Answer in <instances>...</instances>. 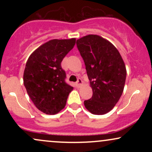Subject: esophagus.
I'll list each match as a JSON object with an SVG mask.
<instances>
[{"label":"esophagus","mask_w":152,"mask_h":152,"mask_svg":"<svg viewBox=\"0 0 152 152\" xmlns=\"http://www.w3.org/2000/svg\"><path fill=\"white\" fill-rule=\"evenodd\" d=\"M82 80L81 79V78H78V81L77 82H76V86H77L78 87H80L82 85Z\"/></svg>","instance_id":"obj_1"}]
</instances>
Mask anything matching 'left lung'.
Wrapping results in <instances>:
<instances>
[{
	"mask_svg": "<svg viewBox=\"0 0 152 152\" xmlns=\"http://www.w3.org/2000/svg\"><path fill=\"white\" fill-rule=\"evenodd\" d=\"M76 45L93 91L91 98L84 101L85 107L93 114H105L123 93L126 77L124 62L116 47L98 35L83 36Z\"/></svg>",
	"mask_w": 152,
	"mask_h": 152,
	"instance_id": "8db88e82",
	"label": "left lung"
}]
</instances>
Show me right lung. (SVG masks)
<instances>
[{
	"label": "right lung",
	"instance_id": "right-lung-1",
	"mask_svg": "<svg viewBox=\"0 0 152 152\" xmlns=\"http://www.w3.org/2000/svg\"><path fill=\"white\" fill-rule=\"evenodd\" d=\"M76 38L53 39L31 54L23 73V83L31 101L38 110L56 114L65 107L72 86L65 82L61 61L74 48Z\"/></svg>",
	"mask_w": 152,
	"mask_h": 152
}]
</instances>
